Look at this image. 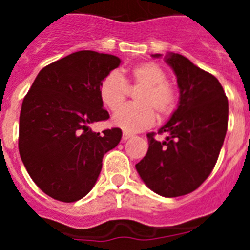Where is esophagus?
<instances>
[{"label":"esophagus","instance_id":"34e87169","mask_svg":"<svg viewBox=\"0 0 250 250\" xmlns=\"http://www.w3.org/2000/svg\"><path fill=\"white\" fill-rule=\"evenodd\" d=\"M131 134H130V132H124V134H123V140L124 141H126L127 140V139H130V138H131Z\"/></svg>","mask_w":250,"mask_h":250}]
</instances>
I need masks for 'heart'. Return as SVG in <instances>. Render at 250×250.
Returning a JSON list of instances; mask_svg holds the SVG:
<instances>
[{
	"label": "heart",
	"mask_w": 250,
	"mask_h": 250,
	"mask_svg": "<svg viewBox=\"0 0 250 250\" xmlns=\"http://www.w3.org/2000/svg\"><path fill=\"white\" fill-rule=\"evenodd\" d=\"M167 75L154 62L136 65L130 71V83L141 86L135 101L118 110L127 94V80L120 72L111 71L103 79L99 95L104 105L111 111L112 123L126 132H136L151 126L155 121V111L160 118H167L175 110L178 96L173 86L165 81Z\"/></svg>",
	"instance_id": "obj_1"
}]
</instances>
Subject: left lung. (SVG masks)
<instances>
[{
  "instance_id": "obj_1",
  "label": "left lung",
  "mask_w": 250,
  "mask_h": 250,
  "mask_svg": "<svg viewBox=\"0 0 250 250\" xmlns=\"http://www.w3.org/2000/svg\"><path fill=\"white\" fill-rule=\"evenodd\" d=\"M160 54L152 57H160ZM179 87V104L159 129L163 143L147 134L146 155L135 165L143 182L165 198L189 194L210 175L228 127V99L215 76L183 55L165 56Z\"/></svg>"
}]
</instances>
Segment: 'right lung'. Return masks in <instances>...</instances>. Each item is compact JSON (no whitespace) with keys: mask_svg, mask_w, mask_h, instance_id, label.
<instances>
[{"mask_svg":"<svg viewBox=\"0 0 250 250\" xmlns=\"http://www.w3.org/2000/svg\"><path fill=\"white\" fill-rule=\"evenodd\" d=\"M121 60L77 51L43 67L23 99L19 150L35 184L60 202L81 199L94 188L103 158L120 143L119 127L94 132L109 119L99 87Z\"/></svg>","mask_w":250,"mask_h":250,"instance_id":"1","label":"right lung"}]
</instances>
